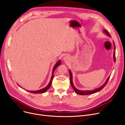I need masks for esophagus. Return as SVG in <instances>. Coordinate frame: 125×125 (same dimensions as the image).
<instances>
[{
    "label": "esophagus",
    "instance_id": "obj_1",
    "mask_svg": "<svg viewBox=\"0 0 125 125\" xmlns=\"http://www.w3.org/2000/svg\"><path fill=\"white\" fill-rule=\"evenodd\" d=\"M63 61H65V62H67V61H68V60H69V57L68 56H65V57L63 58Z\"/></svg>",
    "mask_w": 125,
    "mask_h": 125
}]
</instances>
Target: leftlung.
Masks as SVG:
<instances>
[{
    "instance_id": "obj_1",
    "label": "left lung",
    "mask_w": 125,
    "mask_h": 125,
    "mask_svg": "<svg viewBox=\"0 0 125 125\" xmlns=\"http://www.w3.org/2000/svg\"><path fill=\"white\" fill-rule=\"evenodd\" d=\"M103 32L104 34H105L106 35H107L109 37H110V34H109V33L108 32V31L106 30V29H103ZM113 43H114V54H113V59L114 61L115 62V42L113 41ZM69 74H70V83L71 85V87H73V89L74 90V91L75 92V93L78 95H90V94H93L97 92H99L100 90H101L105 86V85L107 84L109 78L110 77V75L107 77V78L106 79L105 82L103 84H102L101 86H100V87H99L98 88H96L95 89H94L93 90H78L77 88H76L75 87V86H74L73 83V74H72L71 71H70V70H69Z\"/></svg>"
}]
</instances>
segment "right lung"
I'll return each mask as SVG.
<instances>
[{
	"instance_id": "obj_1",
	"label": "right lung",
	"mask_w": 125,
	"mask_h": 125,
	"mask_svg": "<svg viewBox=\"0 0 125 125\" xmlns=\"http://www.w3.org/2000/svg\"><path fill=\"white\" fill-rule=\"evenodd\" d=\"M61 64V62L60 60H59L56 62L55 65H54V67H53V68H52V76H51V78L50 81L49 83H48V84L47 85V86H46L45 88H44L43 89H42L39 90H37V91H29V92L32 93H34V94H40V93H43L47 91L50 88V87L51 86L52 79H53V78H54V71L57 68V67L58 66H59V65H60ZM18 84L19 85V84ZM19 86L21 88H22L20 86V85H19ZM24 90H25V89H24ZM27 91H28V90H27Z\"/></svg>"
}]
</instances>
